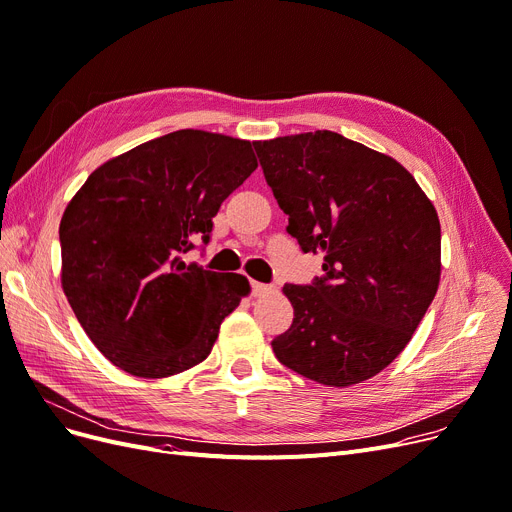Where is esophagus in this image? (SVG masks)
<instances>
[{"mask_svg":"<svg viewBox=\"0 0 512 512\" xmlns=\"http://www.w3.org/2000/svg\"><path fill=\"white\" fill-rule=\"evenodd\" d=\"M270 293H274V286L263 284V282H253V295L255 297H265V295H270Z\"/></svg>","mask_w":512,"mask_h":512,"instance_id":"esophagus-1","label":"esophagus"}]
</instances>
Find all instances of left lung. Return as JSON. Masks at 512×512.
I'll list each match as a JSON object with an SVG mask.
<instances>
[{
  "label": "left lung",
  "instance_id": "1",
  "mask_svg": "<svg viewBox=\"0 0 512 512\" xmlns=\"http://www.w3.org/2000/svg\"><path fill=\"white\" fill-rule=\"evenodd\" d=\"M288 234L324 253V278L286 284L295 318L272 341L305 379L349 387L385 370L437 293L441 228L412 173L335 131L253 142Z\"/></svg>",
  "mask_w": 512,
  "mask_h": 512
}]
</instances>
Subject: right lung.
<instances>
[{
  "instance_id": "add662e5",
  "label": "right lung",
  "mask_w": 512,
  "mask_h": 512,
  "mask_svg": "<svg viewBox=\"0 0 512 512\" xmlns=\"http://www.w3.org/2000/svg\"><path fill=\"white\" fill-rule=\"evenodd\" d=\"M257 169L249 140L203 129L154 138L100 165L60 221L62 291L106 360L142 379L201 364L251 293L240 274L182 261Z\"/></svg>"
}]
</instances>
